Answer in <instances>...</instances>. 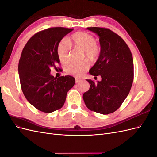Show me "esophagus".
Here are the masks:
<instances>
[{
  "instance_id": "1",
  "label": "esophagus",
  "mask_w": 157,
  "mask_h": 157,
  "mask_svg": "<svg viewBox=\"0 0 157 157\" xmlns=\"http://www.w3.org/2000/svg\"><path fill=\"white\" fill-rule=\"evenodd\" d=\"M75 81H76V83H79L80 82V79H78V78H75Z\"/></svg>"
}]
</instances>
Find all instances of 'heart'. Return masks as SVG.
<instances>
[{"instance_id": "1", "label": "heart", "mask_w": 157, "mask_h": 157, "mask_svg": "<svg viewBox=\"0 0 157 157\" xmlns=\"http://www.w3.org/2000/svg\"><path fill=\"white\" fill-rule=\"evenodd\" d=\"M70 45L75 48L84 50L85 58L94 60L100 53V49L96 42L95 38L84 32H78L71 35L67 42L61 40L57 47V54L61 62L67 63L70 56ZM88 64L86 62L71 63L67 67V71L77 77H80L88 70Z\"/></svg>"}]
</instances>
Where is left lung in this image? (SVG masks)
I'll return each instance as SVG.
<instances>
[{
  "instance_id": "left-lung-1",
  "label": "left lung",
  "mask_w": 157,
  "mask_h": 157,
  "mask_svg": "<svg viewBox=\"0 0 157 157\" xmlns=\"http://www.w3.org/2000/svg\"><path fill=\"white\" fill-rule=\"evenodd\" d=\"M99 36V56L89 73L101 76L96 84L87 79L90 88L83 94L86 107L92 111L107 115L117 111L129 94L134 80V61L124 40L107 28L88 27Z\"/></svg>"
}]
</instances>
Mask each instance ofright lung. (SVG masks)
I'll return each instance as SVG.
<instances>
[{
    "instance_id": "add662e5",
    "label": "right lung",
    "mask_w": 157,
    "mask_h": 157,
    "mask_svg": "<svg viewBox=\"0 0 157 157\" xmlns=\"http://www.w3.org/2000/svg\"><path fill=\"white\" fill-rule=\"evenodd\" d=\"M73 30L58 27L39 31L22 50L18 65L22 92L27 100L42 112L49 113L62 107L67 92L75 83L71 76L57 78L50 75V69L59 64L58 44Z\"/></svg>"
}]
</instances>
